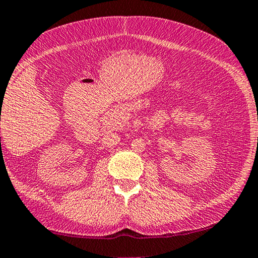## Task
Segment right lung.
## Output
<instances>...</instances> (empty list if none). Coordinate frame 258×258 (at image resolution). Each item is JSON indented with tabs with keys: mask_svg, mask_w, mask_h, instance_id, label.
I'll use <instances>...</instances> for the list:
<instances>
[{
	"mask_svg": "<svg viewBox=\"0 0 258 258\" xmlns=\"http://www.w3.org/2000/svg\"><path fill=\"white\" fill-rule=\"evenodd\" d=\"M0 143H1V137H0Z\"/></svg>",
	"mask_w": 258,
	"mask_h": 258,
	"instance_id": "1",
	"label": "right lung"
}]
</instances>
